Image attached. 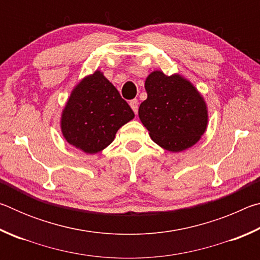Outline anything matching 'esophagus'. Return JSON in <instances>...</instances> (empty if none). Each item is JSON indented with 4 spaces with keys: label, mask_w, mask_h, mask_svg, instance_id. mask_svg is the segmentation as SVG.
I'll return each mask as SVG.
<instances>
[{
    "label": "esophagus",
    "mask_w": 260,
    "mask_h": 260,
    "mask_svg": "<svg viewBox=\"0 0 260 260\" xmlns=\"http://www.w3.org/2000/svg\"><path fill=\"white\" fill-rule=\"evenodd\" d=\"M129 105H131L132 110H133V111H134V113L138 114V111H139V102H138V100H132L131 102H129Z\"/></svg>",
    "instance_id": "obj_1"
}]
</instances>
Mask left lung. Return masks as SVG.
Masks as SVG:
<instances>
[{
	"label": "left lung",
	"instance_id": "8db88e82",
	"mask_svg": "<svg viewBox=\"0 0 260 260\" xmlns=\"http://www.w3.org/2000/svg\"><path fill=\"white\" fill-rule=\"evenodd\" d=\"M148 98L139 117L155 143L179 152L193 146L208 126V108L199 90L180 74L153 71L146 79Z\"/></svg>",
	"mask_w": 260,
	"mask_h": 260
}]
</instances>
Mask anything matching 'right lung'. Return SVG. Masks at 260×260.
I'll return each instance as SVG.
<instances>
[{
	"label": "right lung",
	"instance_id": "right-lung-1",
	"mask_svg": "<svg viewBox=\"0 0 260 260\" xmlns=\"http://www.w3.org/2000/svg\"><path fill=\"white\" fill-rule=\"evenodd\" d=\"M134 118L133 110L101 71L74 87L61 113L65 140L86 153H98L112 142L117 131Z\"/></svg>",
	"mask_w": 260,
	"mask_h": 260
}]
</instances>
